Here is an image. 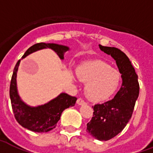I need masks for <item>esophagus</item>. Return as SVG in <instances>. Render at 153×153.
Masks as SVG:
<instances>
[{
	"instance_id": "obj_1",
	"label": "esophagus",
	"mask_w": 153,
	"mask_h": 153,
	"mask_svg": "<svg viewBox=\"0 0 153 153\" xmlns=\"http://www.w3.org/2000/svg\"><path fill=\"white\" fill-rule=\"evenodd\" d=\"M76 103H77L78 105H85L86 103H85V101H84V100H82L81 98H79V99H77V100H76Z\"/></svg>"
}]
</instances>
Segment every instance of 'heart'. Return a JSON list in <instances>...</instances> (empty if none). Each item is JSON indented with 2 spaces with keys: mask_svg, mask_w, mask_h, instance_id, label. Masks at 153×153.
<instances>
[{
  "mask_svg": "<svg viewBox=\"0 0 153 153\" xmlns=\"http://www.w3.org/2000/svg\"><path fill=\"white\" fill-rule=\"evenodd\" d=\"M77 76L86 83L85 94L93 101L107 100L117 91L120 81L119 71L100 60L83 63L78 68Z\"/></svg>",
  "mask_w": 153,
  "mask_h": 153,
  "instance_id": "b5f03b06",
  "label": "heart"
}]
</instances>
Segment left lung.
I'll list each match as a JSON object with an SVG mask.
<instances>
[{"label": "left lung", "instance_id": "left-lung-1", "mask_svg": "<svg viewBox=\"0 0 153 153\" xmlns=\"http://www.w3.org/2000/svg\"><path fill=\"white\" fill-rule=\"evenodd\" d=\"M99 47L116 60L122 85L113 99L93 106V117L87 124V132L95 139L108 140L119 134L131 119L140 86L138 76L125 53L114 47Z\"/></svg>", "mask_w": 153, "mask_h": 153}]
</instances>
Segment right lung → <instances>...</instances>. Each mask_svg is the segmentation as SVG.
<instances>
[{"label":"right lung","mask_w":153,"mask_h":153,"mask_svg":"<svg viewBox=\"0 0 153 153\" xmlns=\"http://www.w3.org/2000/svg\"><path fill=\"white\" fill-rule=\"evenodd\" d=\"M44 48L53 49L61 60H64L65 53L69 50L68 46L42 42L31 46L25 53L22 59L34 52ZM20 62L21 60L17 61L14 68L9 88V96L14 117L16 121L27 129L36 132H47L55 128L64 110L74 106L77 98L62 93L45 105H38L36 107L28 105L21 100L17 91L16 73Z\"/></svg>","instance_id":"1"}]
</instances>
